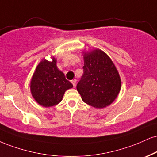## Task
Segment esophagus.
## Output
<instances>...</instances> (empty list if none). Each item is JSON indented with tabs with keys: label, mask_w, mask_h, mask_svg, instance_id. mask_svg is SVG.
<instances>
[{
	"label": "esophagus",
	"mask_w": 157,
	"mask_h": 157,
	"mask_svg": "<svg viewBox=\"0 0 157 157\" xmlns=\"http://www.w3.org/2000/svg\"><path fill=\"white\" fill-rule=\"evenodd\" d=\"M71 83H72L74 87H75V86H76V84H77V80H71Z\"/></svg>",
	"instance_id": "obj_1"
}]
</instances>
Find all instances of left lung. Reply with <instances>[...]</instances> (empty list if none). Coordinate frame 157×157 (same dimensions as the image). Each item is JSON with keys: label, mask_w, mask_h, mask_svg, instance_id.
<instances>
[{"label": "left lung", "mask_w": 157, "mask_h": 157, "mask_svg": "<svg viewBox=\"0 0 157 157\" xmlns=\"http://www.w3.org/2000/svg\"><path fill=\"white\" fill-rule=\"evenodd\" d=\"M83 57V75L77 90L84 102L95 108H104L119 94L120 75L110 58L99 49L85 52Z\"/></svg>", "instance_id": "1"}]
</instances>
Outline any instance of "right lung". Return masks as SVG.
I'll list each match as a JSON object with an SVG mask.
<instances>
[{
    "mask_svg": "<svg viewBox=\"0 0 157 157\" xmlns=\"http://www.w3.org/2000/svg\"><path fill=\"white\" fill-rule=\"evenodd\" d=\"M56 58L52 61L43 59L38 64L31 80V91L36 101L49 107L60 102L65 91L73 87L58 69Z\"/></svg>",
    "mask_w": 157,
    "mask_h": 157,
    "instance_id": "add662e5",
    "label": "right lung"
}]
</instances>
